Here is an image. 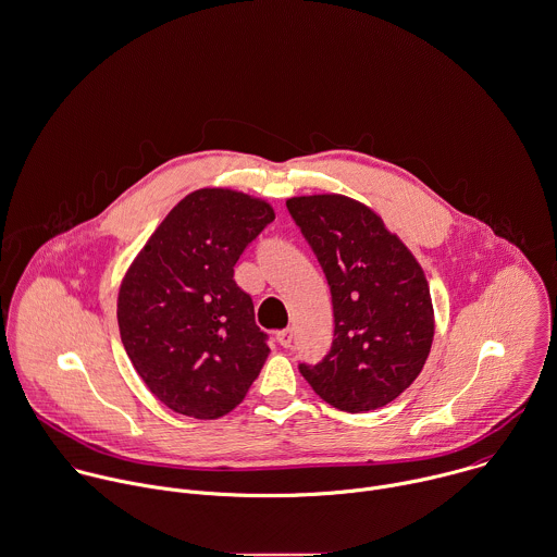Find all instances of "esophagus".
<instances>
[{
  "label": "esophagus",
  "mask_w": 557,
  "mask_h": 557,
  "mask_svg": "<svg viewBox=\"0 0 557 557\" xmlns=\"http://www.w3.org/2000/svg\"><path fill=\"white\" fill-rule=\"evenodd\" d=\"M276 342H278L283 348H289L292 342H294V331H292V329L278 331V333H276Z\"/></svg>",
  "instance_id": "esophagus-1"
}]
</instances>
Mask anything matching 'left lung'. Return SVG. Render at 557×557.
I'll return each instance as SVG.
<instances>
[{
    "mask_svg": "<svg viewBox=\"0 0 557 557\" xmlns=\"http://www.w3.org/2000/svg\"><path fill=\"white\" fill-rule=\"evenodd\" d=\"M333 296L335 339L318 366L300 363L331 406H386L421 373L434 339L430 287L414 255L368 205L342 194L287 198Z\"/></svg>",
    "mask_w": 557,
    "mask_h": 557,
    "instance_id": "8db88e82",
    "label": "left lung"
}]
</instances>
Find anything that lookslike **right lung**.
Wrapping results in <instances>:
<instances>
[{"instance_id": "obj_1", "label": "right lung", "mask_w": 557, "mask_h": 557, "mask_svg": "<svg viewBox=\"0 0 557 557\" xmlns=\"http://www.w3.org/2000/svg\"><path fill=\"white\" fill-rule=\"evenodd\" d=\"M274 220L270 202L226 187L187 194L119 289V331L149 391L194 419L231 412L263 368L268 335L233 278L244 248Z\"/></svg>"}]
</instances>
